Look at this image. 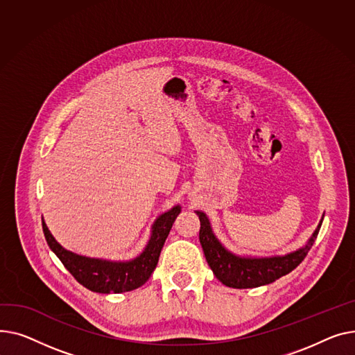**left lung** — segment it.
<instances>
[{"instance_id": "left-lung-1", "label": "left lung", "mask_w": 355, "mask_h": 355, "mask_svg": "<svg viewBox=\"0 0 355 355\" xmlns=\"http://www.w3.org/2000/svg\"><path fill=\"white\" fill-rule=\"evenodd\" d=\"M196 215L200 220L199 241L207 263H209L211 269L214 270L215 277L223 285L238 289L266 285L289 274L291 270H294L304 261L311 246L314 245L324 219H321L315 232L312 234L306 245L304 248H300L298 251L286 254L284 257L245 258L229 252L218 241V238L212 232L209 219H207L203 212L196 211Z\"/></svg>"}]
</instances>
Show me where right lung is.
<instances>
[{
    "mask_svg": "<svg viewBox=\"0 0 355 355\" xmlns=\"http://www.w3.org/2000/svg\"><path fill=\"white\" fill-rule=\"evenodd\" d=\"M179 214V205L172 207L171 211L162 214L152 226V235L144 251L137 258L126 262L87 258L67 251L54 239L44 220L43 232L51 251L77 282L93 291V293L120 294L141 286L150 278L157 265L164 241L168 238L172 225Z\"/></svg>",
    "mask_w": 355,
    "mask_h": 355,
    "instance_id": "obj_1",
    "label": "right lung"
}]
</instances>
